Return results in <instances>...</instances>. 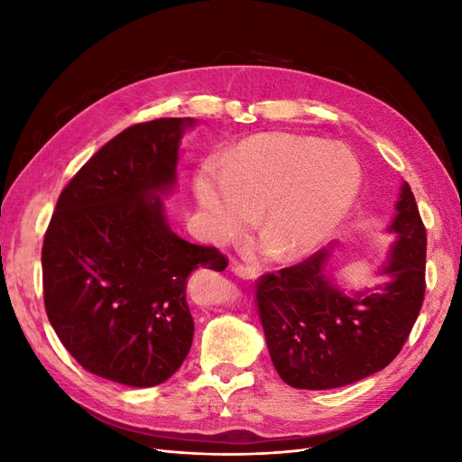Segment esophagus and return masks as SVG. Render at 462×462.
I'll list each match as a JSON object with an SVG mask.
<instances>
[{
	"label": "esophagus",
	"instance_id": "1",
	"mask_svg": "<svg viewBox=\"0 0 462 462\" xmlns=\"http://www.w3.org/2000/svg\"><path fill=\"white\" fill-rule=\"evenodd\" d=\"M233 272H235V275H239L243 279H254L256 277V270L250 268V265H245V263H235Z\"/></svg>",
	"mask_w": 462,
	"mask_h": 462
}]
</instances>
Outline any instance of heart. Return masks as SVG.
I'll return each mask as SVG.
<instances>
[{
    "label": "heart",
    "instance_id": "b5f03b06",
    "mask_svg": "<svg viewBox=\"0 0 462 462\" xmlns=\"http://www.w3.org/2000/svg\"><path fill=\"white\" fill-rule=\"evenodd\" d=\"M360 165L341 144L291 133H263L233 150L226 170L206 162L194 192L216 241L245 233L260 212V233L279 258L312 253L337 229L360 190Z\"/></svg>",
    "mask_w": 462,
    "mask_h": 462
}]
</instances>
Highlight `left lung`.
Instances as JSON below:
<instances>
[{
	"label": "left lung",
	"mask_w": 462,
	"mask_h": 462,
	"mask_svg": "<svg viewBox=\"0 0 462 462\" xmlns=\"http://www.w3.org/2000/svg\"><path fill=\"white\" fill-rule=\"evenodd\" d=\"M389 231L397 235L375 291L345 295L329 277V250L263 273L256 306L277 374L297 389H333L383 370L407 343L426 292V227L404 183Z\"/></svg>",
	"instance_id": "obj_1"
}]
</instances>
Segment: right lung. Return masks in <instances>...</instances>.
Returning <instances> with one entry per match:
<instances>
[{
	"label": "right lung",
	"instance_id": "add662e5",
	"mask_svg": "<svg viewBox=\"0 0 462 462\" xmlns=\"http://www.w3.org/2000/svg\"><path fill=\"white\" fill-rule=\"evenodd\" d=\"M192 123L153 119L111 138L61 190L44 235L51 328L82 368L123 385L153 387L179 370L194 335L187 279L227 268L216 246L167 227L158 199L175 183Z\"/></svg>",
	"mask_w": 462,
	"mask_h": 462
}]
</instances>
